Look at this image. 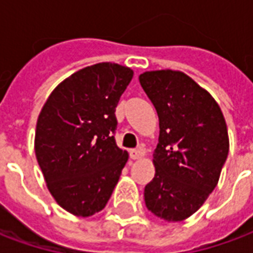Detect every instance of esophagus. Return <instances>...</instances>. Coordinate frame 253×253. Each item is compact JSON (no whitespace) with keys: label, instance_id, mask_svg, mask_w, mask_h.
<instances>
[{"label":"esophagus","instance_id":"esophagus-1","mask_svg":"<svg viewBox=\"0 0 253 253\" xmlns=\"http://www.w3.org/2000/svg\"><path fill=\"white\" fill-rule=\"evenodd\" d=\"M143 156H145V148L142 146H139L137 149H131L130 150V157L132 160H138V159H142Z\"/></svg>","mask_w":253,"mask_h":253}]
</instances>
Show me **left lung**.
<instances>
[{
  "label": "left lung",
  "instance_id": "obj_1",
  "mask_svg": "<svg viewBox=\"0 0 253 253\" xmlns=\"http://www.w3.org/2000/svg\"><path fill=\"white\" fill-rule=\"evenodd\" d=\"M139 83L160 122L156 175L145 187V203L156 217L183 221L217 186L229 153L225 118L211 94L184 73L145 72Z\"/></svg>",
  "mask_w": 253,
  "mask_h": 253
}]
</instances>
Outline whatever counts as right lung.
Instances as JSON below:
<instances>
[{
  "instance_id": "add662e5",
  "label": "right lung",
  "mask_w": 253,
  "mask_h": 253,
  "mask_svg": "<svg viewBox=\"0 0 253 253\" xmlns=\"http://www.w3.org/2000/svg\"><path fill=\"white\" fill-rule=\"evenodd\" d=\"M132 74L111 62L84 67L52 90L39 114L36 160L54 199L77 217L104 209L128 160L114 134Z\"/></svg>"
}]
</instances>
